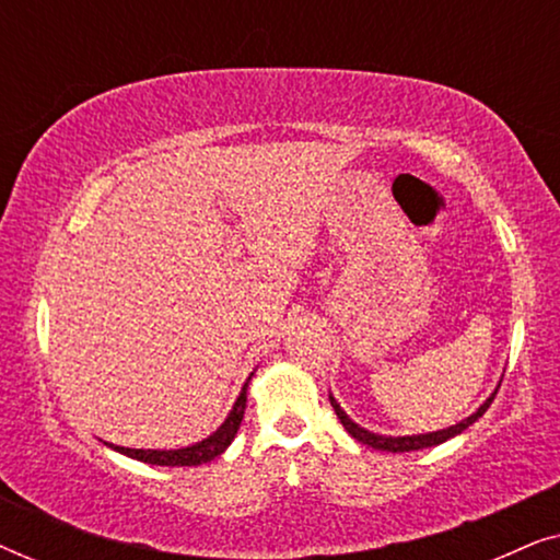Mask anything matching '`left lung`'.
I'll return each instance as SVG.
<instances>
[{"mask_svg": "<svg viewBox=\"0 0 560 560\" xmlns=\"http://www.w3.org/2000/svg\"><path fill=\"white\" fill-rule=\"evenodd\" d=\"M497 389H500V387H497ZM497 389H494L492 395L487 397L485 405H479L477 412H471V416L464 418L462 423L443 428V431L420 433V435H380V433H372V431H366V428L357 425L354 420H351V418L347 416V412L341 410V405L334 400V395H328V400H331L334 412H336V416H339L341 425L347 428V433L351 435V439H357L359 443H364V446H372V448H377V451H389V454H405V451H420V448L439 446V443L454 439V435H458V433H464L466 428H469L471 423H477V420H479L481 416H485L487 408H489V405H492V400H494Z\"/></svg>", "mask_w": 560, "mask_h": 560, "instance_id": "obj_1", "label": "left lung"}]
</instances>
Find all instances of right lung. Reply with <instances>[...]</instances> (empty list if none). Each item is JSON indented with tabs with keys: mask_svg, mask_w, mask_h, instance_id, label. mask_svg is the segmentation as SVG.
I'll use <instances>...</instances> for the list:
<instances>
[{
	"mask_svg": "<svg viewBox=\"0 0 560 560\" xmlns=\"http://www.w3.org/2000/svg\"><path fill=\"white\" fill-rule=\"evenodd\" d=\"M255 374V372H252ZM252 374L244 382L240 397H236L232 412H229L224 423H221L217 431H213L209 439L194 443V446H186V448H171V451H160V448H125V446H114V443H106V446L119 451V454H125L129 458H137V462H144V464H155V466H198V464H206L211 462V458L221 456L226 451L229 443L234 441L236 431H240L242 425V418H244V408H247V387H249V380Z\"/></svg>",
	"mask_w": 560,
	"mask_h": 560,
	"instance_id": "right-lung-1",
	"label": "right lung"
}]
</instances>
